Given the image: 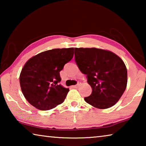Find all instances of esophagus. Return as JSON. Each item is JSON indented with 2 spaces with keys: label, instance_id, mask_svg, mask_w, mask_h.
I'll list each match as a JSON object with an SVG mask.
<instances>
[{
  "label": "esophagus",
  "instance_id": "esophagus-1",
  "mask_svg": "<svg viewBox=\"0 0 146 146\" xmlns=\"http://www.w3.org/2000/svg\"><path fill=\"white\" fill-rule=\"evenodd\" d=\"M80 84H81L80 82H78L77 84H76V85H75V86H73V88H77L79 87V86H80Z\"/></svg>",
  "mask_w": 146,
  "mask_h": 146
}]
</instances>
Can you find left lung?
Instances as JSON below:
<instances>
[{
	"instance_id": "8db88e82",
	"label": "left lung",
	"mask_w": 146,
	"mask_h": 146,
	"mask_svg": "<svg viewBox=\"0 0 146 146\" xmlns=\"http://www.w3.org/2000/svg\"><path fill=\"white\" fill-rule=\"evenodd\" d=\"M75 60L92 88L86 102L98 109L114 106L127 86V69L122 59L104 49L80 48H75Z\"/></svg>"
}]
</instances>
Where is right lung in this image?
Returning a JSON list of instances; mask_svg holds the SVG:
<instances>
[{
    "instance_id": "add662e5",
    "label": "right lung",
    "mask_w": 146,
    "mask_h": 146,
    "mask_svg": "<svg viewBox=\"0 0 146 146\" xmlns=\"http://www.w3.org/2000/svg\"><path fill=\"white\" fill-rule=\"evenodd\" d=\"M73 55V48L53 49L38 53L26 62L19 80L22 92L31 105L46 111L64 102L69 89L59 84L60 71Z\"/></svg>"
}]
</instances>
